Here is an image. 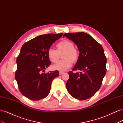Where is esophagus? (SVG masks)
Masks as SVG:
<instances>
[{
	"mask_svg": "<svg viewBox=\"0 0 123 123\" xmlns=\"http://www.w3.org/2000/svg\"><path fill=\"white\" fill-rule=\"evenodd\" d=\"M64 73V72H62V71H59V75H62V74H63Z\"/></svg>",
	"mask_w": 123,
	"mask_h": 123,
	"instance_id": "obj_1",
	"label": "esophagus"
}]
</instances>
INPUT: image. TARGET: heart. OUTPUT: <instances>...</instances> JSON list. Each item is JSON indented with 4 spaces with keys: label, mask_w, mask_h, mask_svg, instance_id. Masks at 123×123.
<instances>
[{
    "label": "heart",
    "mask_w": 123,
    "mask_h": 123,
    "mask_svg": "<svg viewBox=\"0 0 123 123\" xmlns=\"http://www.w3.org/2000/svg\"><path fill=\"white\" fill-rule=\"evenodd\" d=\"M62 53L63 60L52 66V68L59 71H66L72 66V62H76L79 58L80 52L77 48L74 47V43L69 40H64L57 44L56 50L50 49L47 55L51 62L56 63Z\"/></svg>",
    "instance_id": "1"
}]
</instances>
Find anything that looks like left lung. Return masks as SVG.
<instances>
[{"label":"left lung","mask_w":123,"mask_h":123,"mask_svg":"<svg viewBox=\"0 0 123 123\" xmlns=\"http://www.w3.org/2000/svg\"><path fill=\"white\" fill-rule=\"evenodd\" d=\"M71 40L79 49L80 56L73 71L69 72L67 89L73 98L85 100L91 98L101 86L106 73L107 59L101 44L84 32L65 33L63 37Z\"/></svg>","instance_id":"1"}]
</instances>
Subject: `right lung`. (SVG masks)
<instances>
[{
	"instance_id": "obj_1",
	"label": "right lung",
	"mask_w": 123,
	"mask_h": 123,
	"mask_svg": "<svg viewBox=\"0 0 123 123\" xmlns=\"http://www.w3.org/2000/svg\"><path fill=\"white\" fill-rule=\"evenodd\" d=\"M63 33L39 35L22 46L16 59L15 79L21 94L32 100L45 98L49 94L53 80L59 76L57 70L43 73L51 62L47 52Z\"/></svg>"
}]
</instances>
